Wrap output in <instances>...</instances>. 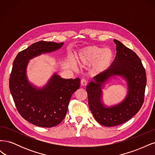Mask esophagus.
Listing matches in <instances>:
<instances>
[{
  "label": "esophagus",
  "mask_w": 155,
  "mask_h": 155,
  "mask_svg": "<svg viewBox=\"0 0 155 155\" xmlns=\"http://www.w3.org/2000/svg\"><path fill=\"white\" fill-rule=\"evenodd\" d=\"M87 84V81L85 79H82L81 80V85L82 86H86Z\"/></svg>",
  "instance_id": "1"
}]
</instances>
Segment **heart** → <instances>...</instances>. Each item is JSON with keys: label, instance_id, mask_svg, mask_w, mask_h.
Here are the masks:
<instances>
[{"label": "heart", "instance_id": "b5f03b06", "mask_svg": "<svg viewBox=\"0 0 155 155\" xmlns=\"http://www.w3.org/2000/svg\"><path fill=\"white\" fill-rule=\"evenodd\" d=\"M114 53L109 48H104L97 46H88L79 50L76 58L81 67L91 65L92 74H100L105 71L112 64L114 60ZM72 63H74L72 61Z\"/></svg>", "mask_w": 155, "mask_h": 155}]
</instances>
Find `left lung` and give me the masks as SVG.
Masks as SVG:
<instances>
[{
    "label": "left lung",
    "instance_id": "1",
    "mask_svg": "<svg viewBox=\"0 0 155 155\" xmlns=\"http://www.w3.org/2000/svg\"><path fill=\"white\" fill-rule=\"evenodd\" d=\"M116 55L109 68L94 77L87 86L88 105L94 118L100 124L106 127L118 125L126 122L137 113L144 101L147 78L141 60L134 51L118 40ZM118 75L128 83V93L120 104L106 107L101 103V86L110 77Z\"/></svg>",
    "mask_w": 155,
    "mask_h": 155
}]
</instances>
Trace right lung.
Listing matches in <instances>:
<instances>
[{
	"label": "right lung",
	"instance_id": "1",
	"mask_svg": "<svg viewBox=\"0 0 155 155\" xmlns=\"http://www.w3.org/2000/svg\"><path fill=\"white\" fill-rule=\"evenodd\" d=\"M63 43L41 41L17 54L10 78V90L17 109L23 118L41 127L59 124L67 112L72 94L80 87V79H63L54 74L42 88L33 86L26 77L28 61L42 54L59 49Z\"/></svg>",
	"mask_w": 155,
	"mask_h": 155
}]
</instances>
